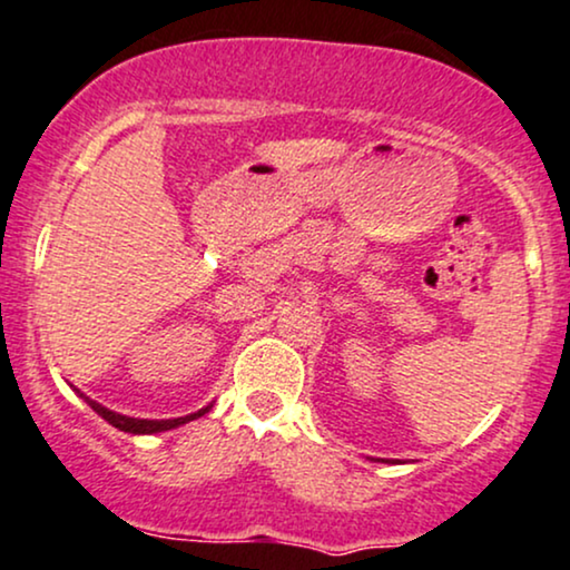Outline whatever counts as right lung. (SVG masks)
<instances>
[{
  "mask_svg": "<svg viewBox=\"0 0 570 570\" xmlns=\"http://www.w3.org/2000/svg\"><path fill=\"white\" fill-rule=\"evenodd\" d=\"M79 397H82L85 403L90 405L92 411H96L100 419L109 421V424H111V426H117L119 432H130V434H154V432L176 430V426H180V424H189V421L199 419V416H205V413L210 411V407H213V405H207V407H203V411L189 413V416H180V419H163V421H157V419H130V416H122V413H114V411H109V407H104L100 403H96V400L85 397V394H79Z\"/></svg>",
  "mask_w": 570,
  "mask_h": 570,
  "instance_id": "1",
  "label": "right lung"
}]
</instances>
